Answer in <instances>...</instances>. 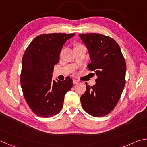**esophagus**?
Returning <instances> with one entry per match:
<instances>
[{
  "instance_id": "34e87169",
  "label": "esophagus",
  "mask_w": 147,
  "mask_h": 147,
  "mask_svg": "<svg viewBox=\"0 0 147 147\" xmlns=\"http://www.w3.org/2000/svg\"><path fill=\"white\" fill-rule=\"evenodd\" d=\"M73 82L74 84H76V83H79V81H78V80H75V79H73Z\"/></svg>"
}]
</instances>
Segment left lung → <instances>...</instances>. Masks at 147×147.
Segmentation results:
<instances>
[{"label": "left lung", "mask_w": 147, "mask_h": 147, "mask_svg": "<svg viewBox=\"0 0 147 147\" xmlns=\"http://www.w3.org/2000/svg\"><path fill=\"white\" fill-rule=\"evenodd\" d=\"M88 50L87 65L97 76L95 85L86 84L80 97L84 110L93 117L106 115L113 110L125 84L126 64L118 43L109 36L91 33L80 34Z\"/></svg>", "instance_id": "left-lung-1"}]
</instances>
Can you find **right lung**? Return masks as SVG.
<instances>
[{"instance_id":"obj_1","label":"right lung","mask_w":147,"mask_h":147,"mask_svg":"<svg viewBox=\"0 0 147 147\" xmlns=\"http://www.w3.org/2000/svg\"><path fill=\"white\" fill-rule=\"evenodd\" d=\"M75 34L53 33L37 36L26 49L22 58L20 83L26 102L39 117L58 114L64 96L73 87V80H52L54 66L59 61L63 45Z\"/></svg>"}]
</instances>
